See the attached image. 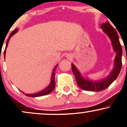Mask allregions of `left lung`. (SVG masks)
<instances>
[{
  "instance_id": "obj_1",
  "label": "left lung",
  "mask_w": 127,
  "mask_h": 127,
  "mask_svg": "<svg viewBox=\"0 0 127 127\" xmlns=\"http://www.w3.org/2000/svg\"><path fill=\"white\" fill-rule=\"evenodd\" d=\"M100 27L110 38L113 50L116 54L114 60V66L107 77L98 81H91L83 77L76 67L72 63V72L77 84L80 88L86 91H100L105 90L117 78L121 69L122 51L117 32L107 21L103 23Z\"/></svg>"
}]
</instances>
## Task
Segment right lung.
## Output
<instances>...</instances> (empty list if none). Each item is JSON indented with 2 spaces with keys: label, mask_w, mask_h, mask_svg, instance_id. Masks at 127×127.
Segmentation results:
<instances>
[{
  "label": "right lung",
  "mask_w": 127,
  "mask_h": 127,
  "mask_svg": "<svg viewBox=\"0 0 127 127\" xmlns=\"http://www.w3.org/2000/svg\"><path fill=\"white\" fill-rule=\"evenodd\" d=\"M18 29H15V30L13 31L12 33L10 34L9 36L8 40H7L6 41V47H5V51H4V56H5V54H6V49L7 48V46H8V42L10 40V38H11L12 36L14 35V34H15L16 33H17V32H18ZM57 64L55 66V67L54 68L53 70H52V75H51V81H50V84H49L48 86L47 87H46L45 89H43V90H42V91L38 92V93H36L35 94H25L24 93H23V91H21L22 93H24V94H25L26 95L28 96V97H40V96H42V95H47V94H49L50 93H51V92L53 91L54 89L55 88V69H56L57 67Z\"/></svg>",
  "instance_id": "add662e5"
}]
</instances>
